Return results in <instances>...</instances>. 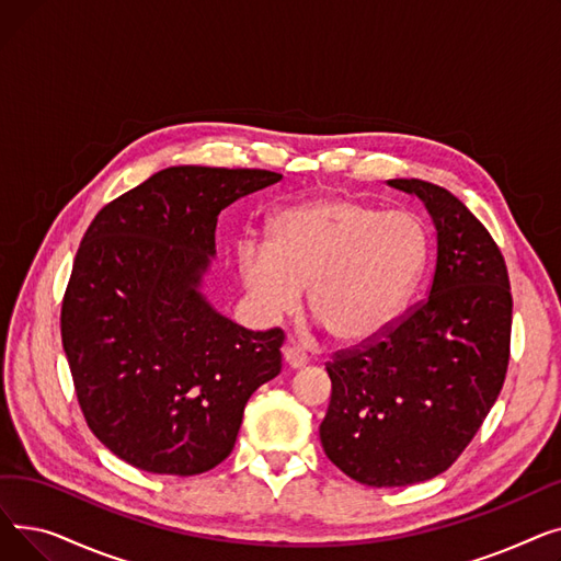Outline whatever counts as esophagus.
I'll list each match as a JSON object with an SVG mask.
<instances>
[{"label": "esophagus", "mask_w": 561, "mask_h": 561, "mask_svg": "<svg viewBox=\"0 0 561 561\" xmlns=\"http://www.w3.org/2000/svg\"><path fill=\"white\" fill-rule=\"evenodd\" d=\"M284 362L288 364V368H305L309 359H307V355H305V352H302L300 347L286 345V347H284Z\"/></svg>", "instance_id": "34e87169"}]
</instances>
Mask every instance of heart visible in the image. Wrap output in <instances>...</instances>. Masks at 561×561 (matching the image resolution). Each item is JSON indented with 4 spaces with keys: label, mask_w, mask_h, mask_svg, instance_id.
I'll list each match as a JSON object with an SVG mask.
<instances>
[{
    "label": "heart",
    "mask_w": 561,
    "mask_h": 561,
    "mask_svg": "<svg viewBox=\"0 0 561 561\" xmlns=\"http://www.w3.org/2000/svg\"><path fill=\"white\" fill-rule=\"evenodd\" d=\"M427 233L404 211L325 195L277 211L265 245L239 250V277L268 320L309 311L341 345L387 336L404 316L427 265Z\"/></svg>",
    "instance_id": "1"
}]
</instances>
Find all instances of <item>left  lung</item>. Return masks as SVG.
<instances>
[{
	"label": "left lung",
	"instance_id": "obj_1",
	"mask_svg": "<svg viewBox=\"0 0 561 561\" xmlns=\"http://www.w3.org/2000/svg\"><path fill=\"white\" fill-rule=\"evenodd\" d=\"M436 229L430 298L364 350L339 352L320 444L368 486H407L448 470L484 423L510 364V275L484 225L450 191L389 180Z\"/></svg>",
	"mask_w": 561,
	"mask_h": 561
}]
</instances>
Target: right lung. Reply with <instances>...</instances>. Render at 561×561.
I'll return each mask as SVG.
<instances>
[{"label":"right lung","mask_w":561,"mask_h":561,"mask_svg":"<svg viewBox=\"0 0 561 561\" xmlns=\"http://www.w3.org/2000/svg\"><path fill=\"white\" fill-rule=\"evenodd\" d=\"M282 174L165 168L83 233L61 309L88 427L127 463L199 476L233 450L250 396L279 375V328L252 332L202 293L222 209Z\"/></svg>","instance_id":"right-lung-1"}]
</instances>
